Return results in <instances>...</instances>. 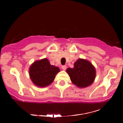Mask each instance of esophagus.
<instances>
[{"label": "esophagus", "instance_id": "1", "mask_svg": "<svg viewBox=\"0 0 123 123\" xmlns=\"http://www.w3.org/2000/svg\"><path fill=\"white\" fill-rule=\"evenodd\" d=\"M62 69L63 70H65L66 69V66L65 65H63L62 66Z\"/></svg>", "mask_w": 123, "mask_h": 123}]
</instances>
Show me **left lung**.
<instances>
[{
    "label": "left lung",
    "mask_w": 123,
    "mask_h": 123,
    "mask_svg": "<svg viewBox=\"0 0 123 123\" xmlns=\"http://www.w3.org/2000/svg\"><path fill=\"white\" fill-rule=\"evenodd\" d=\"M66 72L73 84L79 88H86L92 84L96 77V70L90 61L79 58L74 63L73 68H69Z\"/></svg>",
    "instance_id": "1"
}]
</instances>
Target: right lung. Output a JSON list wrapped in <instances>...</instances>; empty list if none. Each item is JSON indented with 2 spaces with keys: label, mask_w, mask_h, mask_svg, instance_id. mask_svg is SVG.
<instances>
[{
  "label": "right lung",
  "mask_w": 123,
  "mask_h": 123,
  "mask_svg": "<svg viewBox=\"0 0 123 123\" xmlns=\"http://www.w3.org/2000/svg\"><path fill=\"white\" fill-rule=\"evenodd\" d=\"M60 71V68L51 65L47 58H43L36 61L31 65L29 69V74L35 86L46 87L53 82L56 74Z\"/></svg>",
  "instance_id": "1"
}]
</instances>
